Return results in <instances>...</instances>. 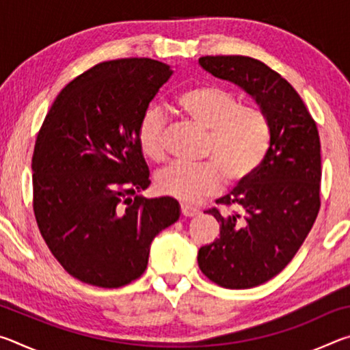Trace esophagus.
Here are the masks:
<instances>
[{"instance_id":"1","label":"esophagus","mask_w":350,"mask_h":350,"mask_svg":"<svg viewBox=\"0 0 350 350\" xmlns=\"http://www.w3.org/2000/svg\"><path fill=\"white\" fill-rule=\"evenodd\" d=\"M180 211L185 217H194V216L199 215V210L194 208V206H191V205H182Z\"/></svg>"}]
</instances>
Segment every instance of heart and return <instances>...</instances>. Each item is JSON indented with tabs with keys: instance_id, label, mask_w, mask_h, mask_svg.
<instances>
[{
	"instance_id": "1",
	"label": "heart",
	"mask_w": 350,
	"mask_h": 350,
	"mask_svg": "<svg viewBox=\"0 0 350 350\" xmlns=\"http://www.w3.org/2000/svg\"><path fill=\"white\" fill-rule=\"evenodd\" d=\"M174 106L183 117L208 133L204 163L174 162L156 177L159 193L182 202H200L222 188L252 180L267 159L271 126L262 109L244 102L222 86L198 83L174 96ZM167 114L159 105L146 106L137 123L140 151L151 161L165 154Z\"/></svg>"
}]
</instances>
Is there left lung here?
Here are the masks:
<instances>
[{
    "instance_id": "obj_1",
    "label": "left lung",
    "mask_w": 350,
    "mask_h": 350,
    "mask_svg": "<svg viewBox=\"0 0 350 350\" xmlns=\"http://www.w3.org/2000/svg\"><path fill=\"white\" fill-rule=\"evenodd\" d=\"M216 79L247 92L267 114L271 146L262 168L217 204L233 213H206L221 234L199 248L198 264L225 288H252L286 269L319 211L321 145L315 122L290 83L262 62L242 55L200 57Z\"/></svg>"
}]
</instances>
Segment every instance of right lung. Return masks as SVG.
Returning a JSON list of instances; mask_svg holds the SVG:
<instances>
[{
	"mask_svg": "<svg viewBox=\"0 0 350 350\" xmlns=\"http://www.w3.org/2000/svg\"><path fill=\"white\" fill-rule=\"evenodd\" d=\"M171 74L151 58L100 63L58 94L37 135L35 219L81 282L117 288L137 280L152 239L180 216L173 198L137 196L151 183L137 123Z\"/></svg>",
	"mask_w": 350,
	"mask_h": 350,
	"instance_id": "1",
	"label": "right lung"
}]
</instances>
